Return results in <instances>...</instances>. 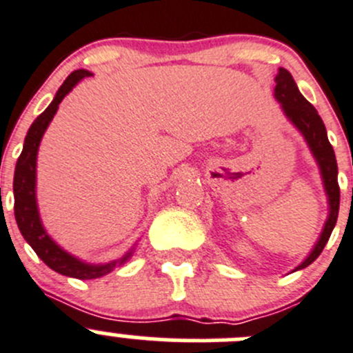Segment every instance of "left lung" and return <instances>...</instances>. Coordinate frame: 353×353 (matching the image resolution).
<instances>
[{
  "label": "left lung",
  "mask_w": 353,
  "mask_h": 353,
  "mask_svg": "<svg viewBox=\"0 0 353 353\" xmlns=\"http://www.w3.org/2000/svg\"><path fill=\"white\" fill-rule=\"evenodd\" d=\"M276 87H274V97L278 103L281 104L285 117L288 118L292 125L296 130L302 134L305 139L307 145H309L310 152H312L314 159H316L317 166H319L321 180H323L324 192L327 197V218L323 226L319 239H317L316 245L309 252V256L295 268L294 271L303 270L309 264L319 257L323 252L324 245L330 240L331 232H333L334 225L338 219V209H340V187H338V165L336 158H334V151L331 148L330 141H327L326 127H324L323 120L317 114L316 108L300 94L299 87H296L294 77L288 70L280 68L278 75L274 79Z\"/></svg>",
  "instance_id": "1"
}]
</instances>
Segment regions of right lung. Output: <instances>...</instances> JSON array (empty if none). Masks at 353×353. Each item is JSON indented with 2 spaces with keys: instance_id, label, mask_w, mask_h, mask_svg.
<instances>
[{
  "instance_id": "right-lung-1",
  "label": "right lung",
  "mask_w": 353,
  "mask_h": 353,
  "mask_svg": "<svg viewBox=\"0 0 353 353\" xmlns=\"http://www.w3.org/2000/svg\"><path fill=\"white\" fill-rule=\"evenodd\" d=\"M92 73L87 70H75L66 77L63 85L59 87L54 99L51 101L50 106L34 120L30 125L29 132L26 135V142H23L22 154H20L19 161L15 166V176H13V195H15V219L19 225L20 233L23 235L26 242L34 249V252L39 256L46 266L63 276L79 278V280H94V278H101L104 274L111 273L114 268L123 266L128 259L132 257L135 250V243L123 257L120 259L110 261L104 264H90L83 263L79 257L72 256L66 252L65 249L58 245L50 235H48L46 228H44L43 221L39 216V208H37V195H36V178H37V151H39V144L43 141V135L46 128L50 127L51 120L57 114L59 103L63 97L77 85L82 79L90 77Z\"/></svg>"
}]
</instances>
